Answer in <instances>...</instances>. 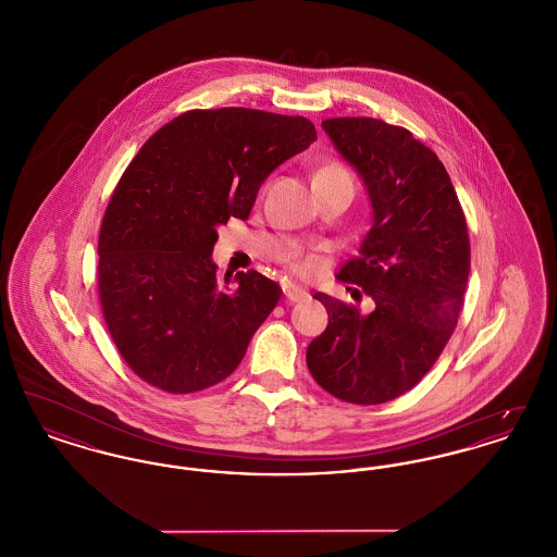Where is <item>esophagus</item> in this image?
<instances>
[{"label":"esophagus","mask_w":557,"mask_h":557,"mask_svg":"<svg viewBox=\"0 0 557 557\" xmlns=\"http://www.w3.org/2000/svg\"><path fill=\"white\" fill-rule=\"evenodd\" d=\"M284 294H286L288 302H298V300H305L309 296V292L300 288V286H286Z\"/></svg>","instance_id":"34e87169"}]
</instances>
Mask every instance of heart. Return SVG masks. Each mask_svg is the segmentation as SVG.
Here are the masks:
<instances>
[{"mask_svg": "<svg viewBox=\"0 0 557 557\" xmlns=\"http://www.w3.org/2000/svg\"><path fill=\"white\" fill-rule=\"evenodd\" d=\"M318 177H343V180H350V173L346 171L343 164L338 162H332V164H325L318 173ZM352 182V180H350ZM288 265L296 275H313L319 269V261L313 255H302V252H292L288 257Z\"/></svg>", "mask_w": 557, "mask_h": 557, "instance_id": "b5f03b06", "label": "heart"}]
</instances>
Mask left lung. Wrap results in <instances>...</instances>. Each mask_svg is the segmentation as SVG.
Returning a JSON list of instances; mask_svg holds the SVG:
<instances>
[{
  "label": "left lung",
  "instance_id": "8db88e82",
  "mask_svg": "<svg viewBox=\"0 0 557 557\" xmlns=\"http://www.w3.org/2000/svg\"><path fill=\"white\" fill-rule=\"evenodd\" d=\"M321 127L371 205L359 257L336 277L375 307L363 315L318 292L330 319L307 366L330 395L377 405L413 388L449 343L470 275L466 214L443 162L407 129L366 116Z\"/></svg>",
  "mask_w": 557,
  "mask_h": 557
}]
</instances>
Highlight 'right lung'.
<instances>
[{"mask_svg": "<svg viewBox=\"0 0 557 557\" xmlns=\"http://www.w3.org/2000/svg\"><path fill=\"white\" fill-rule=\"evenodd\" d=\"M315 139L305 116L219 108L180 114L139 148L108 202L98 288L141 380L186 395L238 368L282 288L255 269L219 280L216 230L246 221L267 177Z\"/></svg>", "mask_w": 557, "mask_h": 557, "instance_id": "add662e5", "label": "right lung"}]
</instances>
